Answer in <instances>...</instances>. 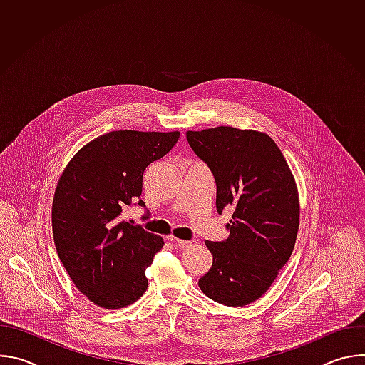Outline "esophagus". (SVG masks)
<instances>
[{"instance_id": "obj_1", "label": "esophagus", "mask_w": 365, "mask_h": 365, "mask_svg": "<svg viewBox=\"0 0 365 365\" xmlns=\"http://www.w3.org/2000/svg\"><path fill=\"white\" fill-rule=\"evenodd\" d=\"M169 240H170L172 242H175L176 245L182 247V248H187V247H192V245H195V244H196V241H195V240L186 241V240H178V238H175V237H170Z\"/></svg>"}]
</instances>
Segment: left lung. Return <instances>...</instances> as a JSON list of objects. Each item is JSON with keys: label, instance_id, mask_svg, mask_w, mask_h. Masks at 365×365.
Segmentation results:
<instances>
[{"label": "left lung", "instance_id": "1", "mask_svg": "<svg viewBox=\"0 0 365 365\" xmlns=\"http://www.w3.org/2000/svg\"><path fill=\"white\" fill-rule=\"evenodd\" d=\"M186 138L217 182V211L234 207L224 241H206L214 255L199 279L212 300L240 307L262 297L289 262L299 230L294 178L277 144L264 133L217 127Z\"/></svg>", "mask_w": 365, "mask_h": 365}]
</instances>
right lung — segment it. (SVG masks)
I'll return each instance as SVG.
<instances>
[{
    "label": "right lung",
    "mask_w": 365,
    "mask_h": 365,
    "mask_svg": "<svg viewBox=\"0 0 365 365\" xmlns=\"http://www.w3.org/2000/svg\"><path fill=\"white\" fill-rule=\"evenodd\" d=\"M179 135L107 133L82 147L61 176L51 206L58 255L79 292L101 307H125L148 286L145 269L165 241L124 221L123 211L134 202L145 207L143 173Z\"/></svg>",
    "instance_id": "right-lung-1"
}]
</instances>
